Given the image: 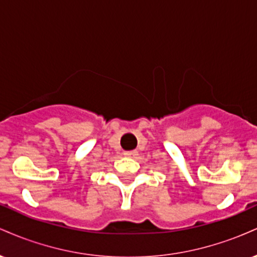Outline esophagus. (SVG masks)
<instances>
[{
    "label": "esophagus",
    "mask_w": 257,
    "mask_h": 257,
    "mask_svg": "<svg viewBox=\"0 0 257 257\" xmlns=\"http://www.w3.org/2000/svg\"><path fill=\"white\" fill-rule=\"evenodd\" d=\"M123 155H124L125 157H134V156L138 155V151H126L123 153Z\"/></svg>",
    "instance_id": "esophagus-1"
}]
</instances>
